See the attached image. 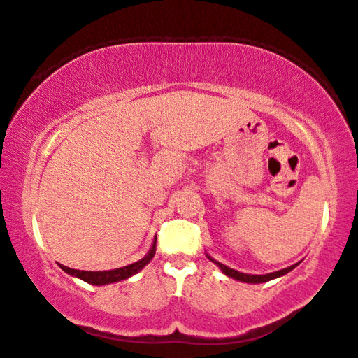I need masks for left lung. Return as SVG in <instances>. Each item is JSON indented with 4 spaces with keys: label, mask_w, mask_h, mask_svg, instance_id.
<instances>
[{
    "label": "left lung",
    "mask_w": 358,
    "mask_h": 358,
    "mask_svg": "<svg viewBox=\"0 0 358 358\" xmlns=\"http://www.w3.org/2000/svg\"><path fill=\"white\" fill-rule=\"evenodd\" d=\"M209 260H212V258L209 257ZM214 262L215 264H218V268L222 269L227 277H231V278H235V280H240V281H245V283H264V281H269V280H273V278H277V277H281V275H285V273H287L289 271H292L296 264H294V266H289V268H286V269H281V271H277V272H271V273H266V275H249V273H243V272H238V271H235V269H231V268H227V266H224V264H222V263H218V262H215V260H212Z\"/></svg>",
    "instance_id": "obj_1"
}]
</instances>
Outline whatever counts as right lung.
I'll list each match as a JSON object with an SVG mask.
<instances>
[{"label": "right lung", "instance_id": "add662e5", "mask_svg": "<svg viewBox=\"0 0 358 358\" xmlns=\"http://www.w3.org/2000/svg\"><path fill=\"white\" fill-rule=\"evenodd\" d=\"M154 255H155V243H154V246H152V249L149 250V254L146 257L141 258L140 262L124 266V268H118V269H112V271H98V272L71 269V268H67V266H63V264H59V268H62L64 272L71 273V275H73V277H78L81 280H85L86 283L101 286V285L115 283V281L126 280L131 275H134V273H136L140 269H143L144 266H146L152 260V258H154Z\"/></svg>", "mask_w": 358, "mask_h": 358}]
</instances>
